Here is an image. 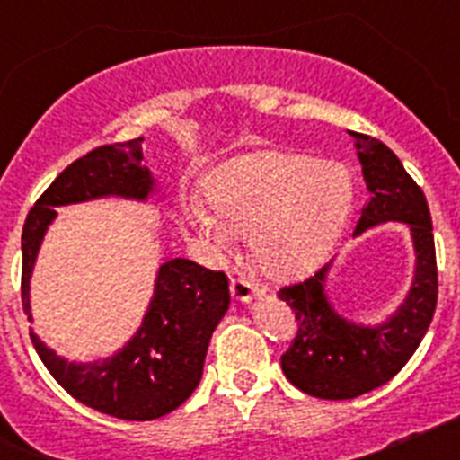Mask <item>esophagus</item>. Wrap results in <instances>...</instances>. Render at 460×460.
I'll list each match as a JSON object with an SVG mask.
<instances>
[{"instance_id":"1","label":"esophagus","mask_w":460,"mask_h":460,"mask_svg":"<svg viewBox=\"0 0 460 460\" xmlns=\"http://www.w3.org/2000/svg\"><path fill=\"white\" fill-rule=\"evenodd\" d=\"M230 288H233V296L237 302H251L253 296L260 295V286L249 276H234Z\"/></svg>"}]
</instances>
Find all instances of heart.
Returning a JSON list of instances; mask_svg holds the SVG:
<instances>
[{"label":"heart","instance_id":"heart-1","mask_svg":"<svg viewBox=\"0 0 460 460\" xmlns=\"http://www.w3.org/2000/svg\"><path fill=\"white\" fill-rule=\"evenodd\" d=\"M211 209L193 207L195 227L226 246L253 234L258 265L276 276L313 271L334 249L352 202V177L341 164L296 152L233 158L207 181Z\"/></svg>","mask_w":460,"mask_h":460}]
</instances>
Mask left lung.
Segmentation results:
<instances>
[{
	"label": "left lung",
	"instance_id": "left-lung-1",
	"mask_svg": "<svg viewBox=\"0 0 460 460\" xmlns=\"http://www.w3.org/2000/svg\"><path fill=\"white\" fill-rule=\"evenodd\" d=\"M352 137L368 189L355 234L385 221L408 223L417 271L405 304L380 327H359L336 315L323 290L324 267L280 288V302L295 311L299 323L295 341L280 355V367L296 389L327 401L357 398L392 380L420 348L438 304L436 242L424 190L385 142L364 133Z\"/></svg>",
	"mask_w": 460,
	"mask_h": 460
}]
</instances>
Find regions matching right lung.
<instances>
[{
  "mask_svg": "<svg viewBox=\"0 0 460 460\" xmlns=\"http://www.w3.org/2000/svg\"><path fill=\"white\" fill-rule=\"evenodd\" d=\"M142 140L112 142L92 149L43 190L22 227V311L30 313V276L55 207L103 195L147 198L154 181L142 165ZM230 306V286L223 271L193 260H168L145 323L128 343L105 361L73 364L57 357L31 334L36 352L73 398L87 408L126 421H149L180 408L202 377L207 345Z\"/></svg>",
  "mask_w": 460,
  "mask_h": 460,
  "instance_id": "obj_1",
  "label": "right lung"
}]
</instances>
